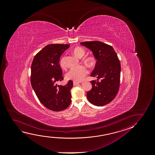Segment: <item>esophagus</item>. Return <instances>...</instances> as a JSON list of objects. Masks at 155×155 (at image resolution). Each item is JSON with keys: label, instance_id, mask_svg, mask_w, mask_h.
<instances>
[{"label": "esophagus", "instance_id": "1", "mask_svg": "<svg viewBox=\"0 0 155 155\" xmlns=\"http://www.w3.org/2000/svg\"><path fill=\"white\" fill-rule=\"evenodd\" d=\"M79 84V83H77V82H75V81L74 82V86H77V85H78Z\"/></svg>", "mask_w": 155, "mask_h": 155}]
</instances>
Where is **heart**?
<instances>
[{
  "instance_id": "heart-1",
  "label": "heart",
  "mask_w": 155,
  "mask_h": 155,
  "mask_svg": "<svg viewBox=\"0 0 155 155\" xmlns=\"http://www.w3.org/2000/svg\"><path fill=\"white\" fill-rule=\"evenodd\" d=\"M72 53L76 57L81 58L83 57L85 54V50L81 47H76L73 49ZM88 64L92 65L93 64L94 60L91 58H87L85 60ZM60 66L62 68H64L65 65V56H63L60 60ZM88 74V70L87 68L79 66L75 68H72L66 74V78L68 80L80 82L85 78V77Z\"/></svg>"
}]
</instances>
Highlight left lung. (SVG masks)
Wrapping results in <instances>:
<instances>
[{
  "mask_svg": "<svg viewBox=\"0 0 155 155\" xmlns=\"http://www.w3.org/2000/svg\"><path fill=\"white\" fill-rule=\"evenodd\" d=\"M93 53L97 61L91 76L97 77L91 81L92 88L88 91L87 97L90 103L98 106H104L112 101L119 91L121 64L112 46L94 41L81 42Z\"/></svg>",
  "mask_w": 155,
  "mask_h": 155,
  "instance_id": "left-lung-1",
  "label": "left lung"
}]
</instances>
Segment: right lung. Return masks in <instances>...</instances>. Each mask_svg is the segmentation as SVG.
Here are the masks:
<instances>
[{
  "label": "right lung",
  "instance_id": "1",
  "mask_svg": "<svg viewBox=\"0 0 155 155\" xmlns=\"http://www.w3.org/2000/svg\"><path fill=\"white\" fill-rule=\"evenodd\" d=\"M69 47L64 44L48 45L35 55L31 66L33 89L41 103L55 112L65 110L71 101L72 81L69 80L64 86L57 84L64 79L60 58Z\"/></svg>",
  "mask_w": 155,
  "mask_h": 155
}]
</instances>
